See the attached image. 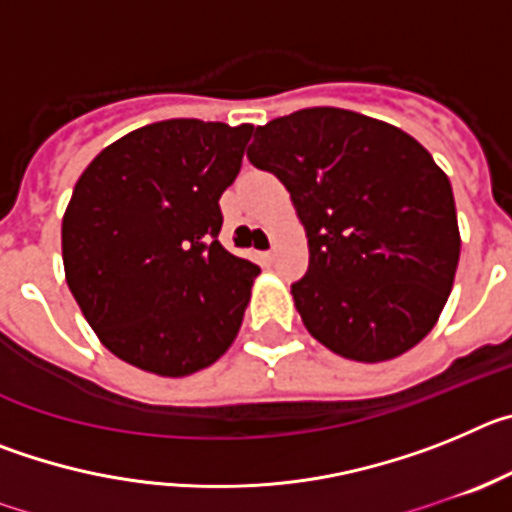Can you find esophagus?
<instances>
[{"instance_id":"34e87169","label":"esophagus","mask_w":512,"mask_h":512,"mask_svg":"<svg viewBox=\"0 0 512 512\" xmlns=\"http://www.w3.org/2000/svg\"><path fill=\"white\" fill-rule=\"evenodd\" d=\"M259 259L264 261L266 266H269V264H274V261H277V253H274V251H264V253H259Z\"/></svg>"}]
</instances>
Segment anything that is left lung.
Masks as SVG:
<instances>
[{
  "label": "left lung",
  "instance_id": "left-lung-1",
  "mask_svg": "<svg viewBox=\"0 0 512 512\" xmlns=\"http://www.w3.org/2000/svg\"><path fill=\"white\" fill-rule=\"evenodd\" d=\"M251 164L287 187L310 266L292 297L333 354L390 361L438 323L459 266L449 176L413 135L338 107L256 128Z\"/></svg>",
  "mask_w": 512,
  "mask_h": 512
}]
</instances>
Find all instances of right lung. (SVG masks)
<instances>
[{
	"label": "right lung",
	"instance_id": "right-lung-1",
	"mask_svg": "<svg viewBox=\"0 0 512 512\" xmlns=\"http://www.w3.org/2000/svg\"><path fill=\"white\" fill-rule=\"evenodd\" d=\"M253 125L164 120L122 135L76 182L63 271L104 348L158 377H189L235 341L259 266L217 241L220 194Z\"/></svg>",
	"mask_w": 512,
	"mask_h": 512
}]
</instances>
